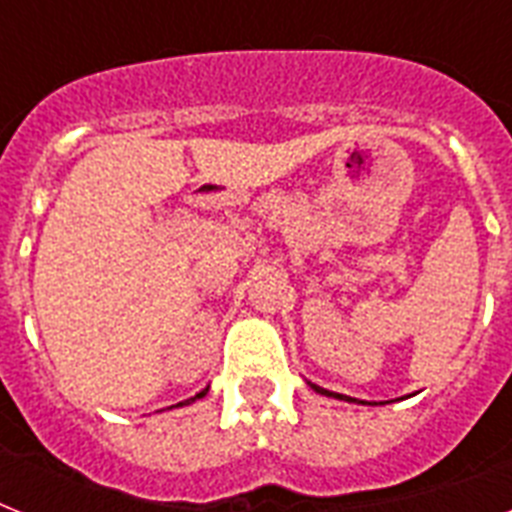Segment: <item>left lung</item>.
<instances>
[{"label":"left lung","instance_id":"8db88e82","mask_svg":"<svg viewBox=\"0 0 512 512\" xmlns=\"http://www.w3.org/2000/svg\"><path fill=\"white\" fill-rule=\"evenodd\" d=\"M311 388L316 390V393H321V396H332V398H340V401H356V398H350V396H342V393H332V390H327V388H319V385H313V382H311Z\"/></svg>","mask_w":512,"mask_h":512}]
</instances>
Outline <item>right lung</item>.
<instances>
[{
    "mask_svg": "<svg viewBox=\"0 0 512 512\" xmlns=\"http://www.w3.org/2000/svg\"><path fill=\"white\" fill-rule=\"evenodd\" d=\"M201 396H207V390H201V393H196V396L188 398V401H183V404H191V401H196V398H201ZM183 404H177V406H183Z\"/></svg>",
    "mask_w": 512,
    "mask_h": 512,
    "instance_id": "add662e5",
    "label": "right lung"
}]
</instances>
